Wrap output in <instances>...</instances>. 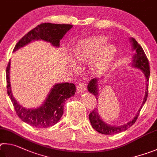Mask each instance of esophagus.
Masks as SVG:
<instances>
[{
	"label": "esophagus",
	"mask_w": 157,
	"mask_h": 157,
	"mask_svg": "<svg viewBox=\"0 0 157 157\" xmlns=\"http://www.w3.org/2000/svg\"><path fill=\"white\" fill-rule=\"evenodd\" d=\"M86 90V85L84 83H79L77 86V92L78 93H83Z\"/></svg>",
	"instance_id": "obj_1"
}]
</instances>
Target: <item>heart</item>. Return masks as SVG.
I'll list each match as a JSON object with an SVG mask.
<instances>
[{"mask_svg":"<svg viewBox=\"0 0 157 157\" xmlns=\"http://www.w3.org/2000/svg\"><path fill=\"white\" fill-rule=\"evenodd\" d=\"M107 42L102 36L78 40L71 51L73 59L78 63L90 60V70L97 75L104 74L112 68L118 54L117 47Z\"/></svg>","mask_w":157,"mask_h":157,"instance_id":"1","label":"heart"}]
</instances>
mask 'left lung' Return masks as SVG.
I'll use <instances>...</instances> for the list:
<instances>
[{"label":"left lung","mask_w":157,"mask_h":157,"mask_svg":"<svg viewBox=\"0 0 157 157\" xmlns=\"http://www.w3.org/2000/svg\"><path fill=\"white\" fill-rule=\"evenodd\" d=\"M130 42L131 43V45L132 47V50L135 51L136 53L133 56L132 62L130 63L132 67L134 68L139 69L142 71L144 73V76L145 77V96L144 98V101L141 104V107H140L139 109L137 112L135 117L133 118V119L130 121L128 122L125 124H123L121 125H109L108 123H105L103 120L100 117L99 114L98 112V109L95 108L94 110H93L91 113L89 115V119L90 123L92 126V128L94 129L96 131L98 132L107 134V135H111V134H115L120 132H122L123 131L127 130L129 128H130L134 123L136 122V119H138V117L139 115V112L141 111V108L145 103L147 100V94H148V81H149L150 78V67H149V62L147 59L146 55H145L144 49L141 47V45L137 43V41L134 39V38H130ZM103 78H101L100 79L98 78H93L89 82L88 85H87V90L88 92L92 93L94 94L96 98L98 100V97L99 95V90H98V83L101 81Z\"/></svg>","instance_id":"obj_1"}]
</instances>
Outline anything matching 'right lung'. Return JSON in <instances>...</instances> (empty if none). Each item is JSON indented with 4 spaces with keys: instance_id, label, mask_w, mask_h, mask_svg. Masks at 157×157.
<instances>
[{
    "instance_id": "right-lung-1",
    "label": "right lung",
    "mask_w": 157,
    "mask_h": 157,
    "mask_svg": "<svg viewBox=\"0 0 157 157\" xmlns=\"http://www.w3.org/2000/svg\"><path fill=\"white\" fill-rule=\"evenodd\" d=\"M73 25L66 24L42 23L32 29L16 44L13 52L34 40H44L56 48L60 46L61 40ZM10 60L6 69L7 94L13 103L18 117L23 122L33 127L45 128L52 127L62 117L64 104L68 98L75 94L74 83H59L53 86L43 103L36 108H24L13 97L10 84Z\"/></svg>"
}]
</instances>
